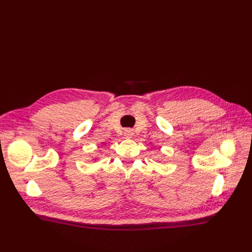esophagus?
Masks as SVG:
<instances>
[{"mask_svg":"<svg viewBox=\"0 0 252 252\" xmlns=\"http://www.w3.org/2000/svg\"><path fill=\"white\" fill-rule=\"evenodd\" d=\"M124 135H125V138H127V139H130V138H132L133 131L131 130V129H126V130L124 131Z\"/></svg>","mask_w":252,"mask_h":252,"instance_id":"34e87169","label":"esophagus"}]
</instances>
